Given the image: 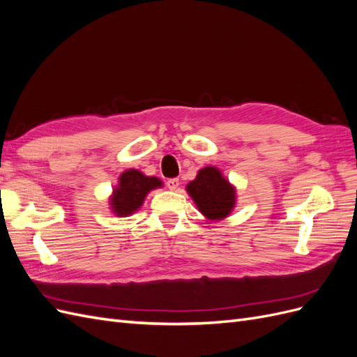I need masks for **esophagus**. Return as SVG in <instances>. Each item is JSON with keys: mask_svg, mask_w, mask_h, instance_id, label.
<instances>
[{"mask_svg": "<svg viewBox=\"0 0 357 357\" xmlns=\"http://www.w3.org/2000/svg\"><path fill=\"white\" fill-rule=\"evenodd\" d=\"M167 186L169 190H177L178 186H180V180L178 178H169L167 181Z\"/></svg>", "mask_w": 357, "mask_h": 357, "instance_id": "1", "label": "esophagus"}]
</instances>
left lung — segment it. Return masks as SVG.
I'll list each match as a JSON object with an SVG mask.
<instances>
[{
  "mask_svg": "<svg viewBox=\"0 0 357 357\" xmlns=\"http://www.w3.org/2000/svg\"><path fill=\"white\" fill-rule=\"evenodd\" d=\"M189 197L205 219L219 222L228 218L236 204V189L218 167H204L186 185Z\"/></svg>",
  "mask_w": 357,
  "mask_h": 357,
  "instance_id": "1",
  "label": "left lung"
}]
</instances>
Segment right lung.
Segmentation results:
<instances>
[{"label":"right lung","instance_id":"add662e5","mask_svg":"<svg viewBox=\"0 0 357 357\" xmlns=\"http://www.w3.org/2000/svg\"><path fill=\"white\" fill-rule=\"evenodd\" d=\"M164 186L160 178L146 176L139 169L129 168L119 176L109 198L110 210L117 218H128L142 208L149 192Z\"/></svg>","mask_w":357,"mask_h":357}]
</instances>
